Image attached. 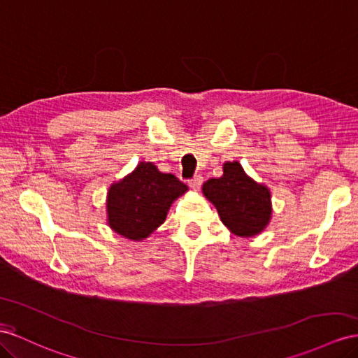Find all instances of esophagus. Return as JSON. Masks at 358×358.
Masks as SVG:
<instances>
[{"label":"esophagus","mask_w":358,"mask_h":358,"mask_svg":"<svg viewBox=\"0 0 358 358\" xmlns=\"http://www.w3.org/2000/svg\"><path fill=\"white\" fill-rule=\"evenodd\" d=\"M201 183H203V178H201V175H197V176L192 178L191 180H188V185H189V188H192L194 191H199V189H200Z\"/></svg>","instance_id":"34e87169"}]
</instances>
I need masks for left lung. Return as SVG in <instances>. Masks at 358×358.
<instances>
[{
    "instance_id": "left-lung-1",
    "label": "left lung",
    "mask_w": 358,
    "mask_h": 358,
    "mask_svg": "<svg viewBox=\"0 0 358 358\" xmlns=\"http://www.w3.org/2000/svg\"><path fill=\"white\" fill-rule=\"evenodd\" d=\"M203 194L236 236L259 235L271 220V192L245 175L238 161L224 162L223 176L203 183Z\"/></svg>"
}]
</instances>
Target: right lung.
Segmentation results:
<instances>
[{"label":"right lung","mask_w":358,"mask_h":358,"mask_svg":"<svg viewBox=\"0 0 358 358\" xmlns=\"http://www.w3.org/2000/svg\"><path fill=\"white\" fill-rule=\"evenodd\" d=\"M187 191L188 187L175 175L161 173L152 162H140L110 187L108 224L115 234L141 241L166 221L171 203Z\"/></svg>","instance_id":"right-lung-1"}]
</instances>
